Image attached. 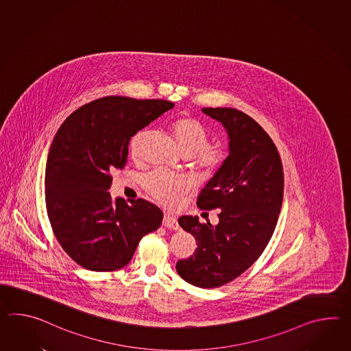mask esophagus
I'll return each instance as SVG.
<instances>
[{
	"instance_id": "34e87169",
	"label": "esophagus",
	"mask_w": 351,
	"mask_h": 351,
	"mask_svg": "<svg viewBox=\"0 0 351 351\" xmlns=\"http://www.w3.org/2000/svg\"><path fill=\"white\" fill-rule=\"evenodd\" d=\"M162 226L169 228V229H173V230H178L180 228L178 219L171 214H165L164 219H162Z\"/></svg>"
}]
</instances>
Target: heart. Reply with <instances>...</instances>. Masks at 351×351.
<instances>
[{
  "label": "heart",
  "instance_id": "obj_1",
  "mask_svg": "<svg viewBox=\"0 0 351 351\" xmlns=\"http://www.w3.org/2000/svg\"><path fill=\"white\" fill-rule=\"evenodd\" d=\"M170 134L181 155L193 158V165L204 178H211L223 167L226 161V151L220 146H209V133L197 119L178 117L170 125ZM147 132L141 130L134 133L128 149L133 160H140ZM142 185L148 194L166 208H175L180 199L190 190L186 180L171 173L157 170L146 175Z\"/></svg>",
  "mask_w": 351,
  "mask_h": 351
}]
</instances>
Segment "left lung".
Masks as SVG:
<instances>
[{
  "instance_id": "left-lung-1",
  "label": "left lung",
  "mask_w": 351,
  "mask_h": 351,
  "mask_svg": "<svg viewBox=\"0 0 351 351\" xmlns=\"http://www.w3.org/2000/svg\"><path fill=\"white\" fill-rule=\"evenodd\" d=\"M202 110L223 125L229 140L226 164L197 197L200 209H220L219 223L179 219L197 248L180 259L176 271L193 286L215 289L245 272L272 238L283 200V169L272 138L253 118L234 108Z\"/></svg>"
}]
</instances>
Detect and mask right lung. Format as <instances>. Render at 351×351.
Instances as JSON below:
<instances>
[{
    "label": "right lung",
    "mask_w": 351,
    "mask_h": 351,
    "mask_svg": "<svg viewBox=\"0 0 351 351\" xmlns=\"http://www.w3.org/2000/svg\"><path fill=\"white\" fill-rule=\"evenodd\" d=\"M164 99L103 97L64 121L45 170L47 217L58 242L94 272L123 268L142 237L161 226L162 211L143 199L114 202L110 172L123 169L133 134L173 108Z\"/></svg>",
    "instance_id": "add662e5"
}]
</instances>
